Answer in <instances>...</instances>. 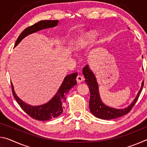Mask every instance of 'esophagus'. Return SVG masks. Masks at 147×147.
Returning a JSON list of instances; mask_svg holds the SVG:
<instances>
[{
	"mask_svg": "<svg viewBox=\"0 0 147 147\" xmlns=\"http://www.w3.org/2000/svg\"><path fill=\"white\" fill-rule=\"evenodd\" d=\"M84 77L82 76L78 75V76H77V77H76V81H77V82H78V83H81L82 82L84 81Z\"/></svg>",
	"mask_w": 147,
	"mask_h": 147,
	"instance_id": "1",
	"label": "esophagus"
}]
</instances>
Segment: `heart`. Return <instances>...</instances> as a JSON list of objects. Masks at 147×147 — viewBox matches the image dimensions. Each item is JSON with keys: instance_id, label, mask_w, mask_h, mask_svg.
I'll return each instance as SVG.
<instances>
[{"instance_id": "1", "label": "heart", "mask_w": 147, "mask_h": 147, "mask_svg": "<svg viewBox=\"0 0 147 147\" xmlns=\"http://www.w3.org/2000/svg\"><path fill=\"white\" fill-rule=\"evenodd\" d=\"M97 36V32L96 31H89L83 34L78 39L74 45L73 46V50L76 51H83L87 47L91 45L92 43Z\"/></svg>"}]
</instances>
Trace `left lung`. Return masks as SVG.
Segmentation results:
<instances>
[{"label":"left lung","instance_id":"obj_1","mask_svg":"<svg viewBox=\"0 0 147 147\" xmlns=\"http://www.w3.org/2000/svg\"><path fill=\"white\" fill-rule=\"evenodd\" d=\"M82 72L86 78L85 82L88 86L89 90L90 91V100L89 103V109L94 116L101 119L109 120V119H116L130 112L138 100L144 85V81H143L140 90L139 91L136 97L134 98L130 105L123 109H116L106 106L102 101L100 94H99L98 84L96 81V76L93 72L89 68L88 65L84 67Z\"/></svg>","mask_w":147,"mask_h":147}]
</instances>
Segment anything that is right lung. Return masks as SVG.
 I'll list each match as a JSON object with an SVG mask.
<instances>
[{
	"label": "right lung",
	"mask_w": 147,
	"mask_h": 147,
	"mask_svg": "<svg viewBox=\"0 0 147 147\" xmlns=\"http://www.w3.org/2000/svg\"><path fill=\"white\" fill-rule=\"evenodd\" d=\"M58 23V20H45L28 27L19 35L15 44V47L22 41V39H23L29 34L35 33L43 29L56 26ZM77 75L78 73H74L65 77L63 82L55 95L48 102L42 105L32 106L25 103L21 99H20L15 92L13 84L11 82L12 93L20 107L32 118L38 121H49L51 119L58 117L63 113L64 108L63 104L66 100L65 95L73 86L76 85V78Z\"/></svg>",
	"instance_id": "1"
}]
</instances>
